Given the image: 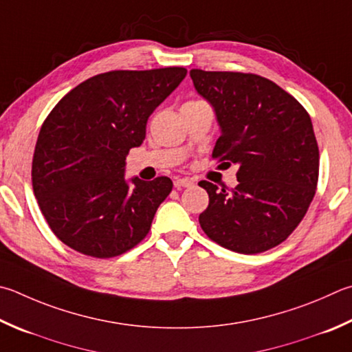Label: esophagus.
Listing matches in <instances>:
<instances>
[{"mask_svg":"<svg viewBox=\"0 0 352 352\" xmlns=\"http://www.w3.org/2000/svg\"><path fill=\"white\" fill-rule=\"evenodd\" d=\"M174 186H175L177 189H180V188H190V186H194V182L190 180V178H175V180H174Z\"/></svg>","mask_w":352,"mask_h":352,"instance_id":"obj_1","label":"esophagus"}]
</instances>
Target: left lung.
<instances>
[{
	"label": "left lung",
	"instance_id": "8db88e82",
	"mask_svg": "<svg viewBox=\"0 0 352 352\" xmlns=\"http://www.w3.org/2000/svg\"><path fill=\"white\" fill-rule=\"evenodd\" d=\"M189 74L221 131L212 157L239 166L231 192L198 183L209 195L198 221L223 248L265 252L289 237L316 195L318 146L311 117L292 95L260 75Z\"/></svg>",
	"mask_w": 352,
	"mask_h": 352
}]
</instances>
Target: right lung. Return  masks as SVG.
Here are the masks:
<instances>
[{
	"label": "right lung",
	"instance_id": "obj_1",
	"mask_svg": "<svg viewBox=\"0 0 352 352\" xmlns=\"http://www.w3.org/2000/svg\"><path fill=\"white\" fill-rule=\"evenodd\" d=\"M188 70H112L82 81L47 115L32 160V186L52 232L85 255L109 258L148 235L172 182L124 178L155 107Z\"/></svg>",
	"mask_w": 352,
	"mask_h": 352
}]
</instances>
